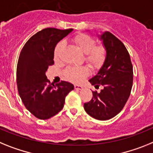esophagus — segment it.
<instances>
[{
  "mask_svg": "<svg viewBox=\"0 0 153 153\" xmlns=\"http://www.w3.org/2000/svg\"><path fill=\"white\" fill-rule=\"evenodd\" d=\"M83 88L82 85H75V89L76 90H82Z\"/></svg>",
  "mask_w": 153,
  "mask_h": 153,
  "instance_id": "1",
  "label": "esophagus"
}]
</instances>
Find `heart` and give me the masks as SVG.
<instances>
[{"mask_svg":"<svg viewBox=\"0 0 153 153\" xmlns=\"http://www.w3.org/2000/svg\"><path fill=\"white\" fill-rule=\"evenodd\" d=\"M73 42L82 52L85 54V60L93 68H99L104 64L107 56V50L103 45H95L96 42L91 36L86 34H79L73 38ZM65 47V41H60L54 50V58L60 60L64 48ZM88 69L85 67H68L64 74L68 80L73 82H82L88 75Z\"/></svg>","mask_w":153,"mask_h":153,"instance_id":"1","label":"heart"}]
</instances>
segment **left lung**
<instances>
[{"instance_id":"8db88e82","label":"left lung","mask_w":153,"mask_h":153,"mask_svg":"<svg viewBox=\"0 0 153 153\" xmlns=\"http://www.w3.org/2000/svg\"><path fill=\"white\" fill-rule=\"evenodd\" d=\"M107 50V56L98 74L89 82L95 87L103 86L100 92L92 91L84 108L98 120H108L119 114L128 100L133 82V70L129 54L120 40L105 31L99 35Z\"/></svg>"}]
</instances>
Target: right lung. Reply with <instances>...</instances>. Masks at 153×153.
<instances>
[{
  "instance_id": "right-lung-1",
  "label": "right lung",
  "mask_w": 153,
  "mask_h": 153,
  "mask_svg": "<svg viewBox=\"0 0 153 153\" xmlns=\"http://www.w3.org/2000/svg\"><path fill=\"white\" fill-rule=\"evenodd\" d=\"M73 29L48 27L34 34L20 53L17 66V85L21 100L30 113L39 119H48L63 108L65 99L74 85L62 81L54 85L46 76L54 64L57 44Z\"/></svg>"
}]
</instances>
